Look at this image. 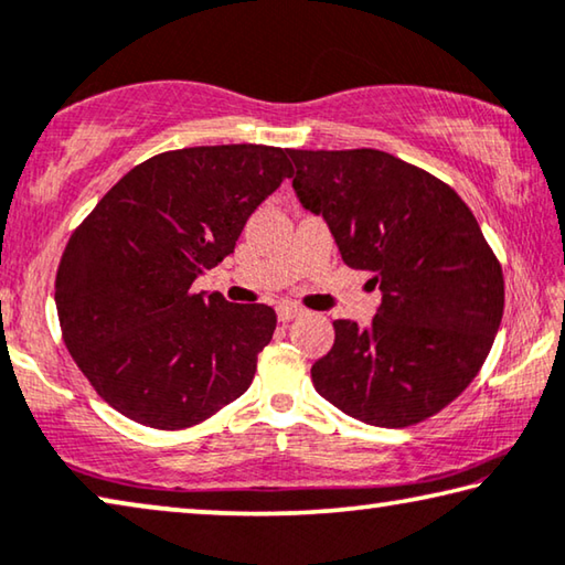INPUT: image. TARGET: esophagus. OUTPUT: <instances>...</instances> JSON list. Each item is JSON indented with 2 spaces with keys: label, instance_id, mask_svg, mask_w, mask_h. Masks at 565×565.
Masks as SVG:
<instances>
[{
  "label": "esophagus",
  "instance_id": "1",
  "mask_svg": "<svg viewBox=\"0 0 565 565\" xmlns=\"http://www.w3.org/2000/svg\"><path fill=\"white\" fill-rule=\"evenodd\" d=\"M303 315V309H299V307H294V303H281L279 309H276V317H279V321H291V319H297V317H301Z\"/></svg>",
  "mask_w": 565,
  "mask_h": 565
}]
</instances>
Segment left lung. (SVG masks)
Masks as SVG:
<instances>
[{"label": "left lung", "instance_id": "left-lung-1", "mask_svg": "<svg viewBox=\"0 0 565 565\" xmlns=\"http://www.w3.org/2000/svg\"><path fill=\"white\" fill-rule=\"evenodd\" d=\"M289 156L299 203L382 291L370 327L334 321L315 390L366 425L433 417L480 372L503 319V271L476 216L450 185L382 150Z\"/></svg>", "mask_w": 565, "mask_h": 565}]
</instances>
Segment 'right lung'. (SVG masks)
Returning a JSON list of instances; mask_svg holds the SVG:
<instances>
[{
  "label": "right lung",
  "mask_w": 565,
  "mask_h": 565,
  "mask_svg": "<svg viewBox=\"0 0 565 565\" xmlns=\"http://www.w3.org/2000/svg\"><path fill=\"white\" fill-rule=\"evenodd\" d=\"M289 150H168L122 175L62 254V339L97 395L156 429H183L244 395L276 311L195 291L234 254L246 221L284 178Z\"/></svg>",
  "instance_id": "1"
}]
</instances>
